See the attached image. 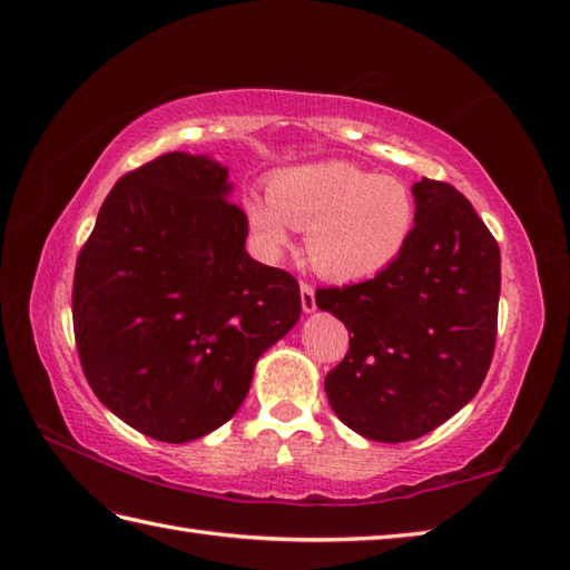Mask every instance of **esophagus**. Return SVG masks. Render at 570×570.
<instances>
[{"instance_id": "1", "label": "esophagus", "mask_w": 570, "mask_h": 570, "mask_svg": "<svg viewBox=\"0 0 570 570\" xmlns=\"http://www.w3.org/2000/svg\"><path fill=\"white\" fill-rule=\"evenodd\" d=\"M299 299H302V309L307 314L317 309V297H314V287L307 283H299Z\"/></svg>"}]
</instances>
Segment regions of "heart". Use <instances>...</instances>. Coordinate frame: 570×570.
I'll return each instance as SVG.
<instances>
[{"instance_id":"obj_1","label":"heart","mask_w":570,"mask_h":570,"mask_svg":"<svg viewBox=\"0 0 570 570\" xmlns=\"http://www.w3.org/2000/svg\"><path fill=\"white\" fill-rule=\"evenodd\" d=\"M248 229L265 256H281L295 229H307L309 263L328 281L353 283L383 273L407 248L416 199L407 183L346 160L277 173L268 195L244 197Z\"/></svg>"}]
</instances>
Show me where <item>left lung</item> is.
I'll return each mask as SVG.
<instances>
[{
    "instance_id": "obj_1",
    "label": "left lung",
    "mask_w": 570,
    "mask_h": 570,
    "mask_svg": "<svg viewBox=\"0 0 570 570\" xmlns=\"http://www.w3.org/2000/svg\"><path fill=\"white\" fill-rule=\"evenodd\" d=\"M412 193L416 224L402 256L373 281L317 289V307L351 338L324 381L328 404L383 444L420 439L465 407L498 334V242L456 187L422 178Z\"/></svg>"
}]
</instances>
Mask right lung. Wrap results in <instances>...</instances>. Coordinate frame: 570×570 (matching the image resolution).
Here are the masks:
<instances>
[{
  "mask_svg": "<svg viewBox=\"0 0 570 570\" xmlns=\"http://www.w3.org/2000/svg\"><path fill=\"white\" fill-rule=\"evenodd\" d=\"M229 168L185 150L111 187L72 283L75 344L99 402L185 444L229 422L256 363L299 320V285L253 261Z\"/></svg>",
  "mask_w": 570,
  "mask_h": 570,
  "instance_id": "right-lung-1",
  "label": "right lung"
}]
</instances>
